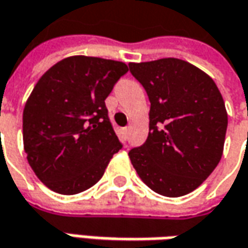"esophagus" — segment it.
Masks as SVG:
<instances>
[{
    "label": "esophagus",
    "instance_id": "1",
    "mask_svg": "<svg viewBox=\"0 0 248 248\" xmlns=\"http://www.w3.org/2000/svg\"><path fill=\"white\" fill-rule=\"evenodd\" d=\"M127 132H129V127H124V129H122V134H124V139H126V136H127Z\"/></svg>",
    "mask_w": 248,
    "mask_h": 248
}]
</instances>
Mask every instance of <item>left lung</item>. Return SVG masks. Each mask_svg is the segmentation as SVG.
Masks as SVG:
<instances>
[{"instance_id": "8db88e82", "label": "left lung", "mask_w": 248, "mask_h": 248, "mask_svg": "<svg viewBox=\"0 0 248 248\" xmlns=\"http://www.w3.org/2000/svg\"><path fill=\"white\" fill-rule=\"evenodd\" d=\"M129 68L151 103L148 139L129 152L133 167L159 195L192 192L224 152L228 114L221 92L201 68L174 57Z\"/></svg>"}]
</instances>
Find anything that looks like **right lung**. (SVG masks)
Listing matches in <instances>:
<instances>
[{
  "label": "right lung",
  "instance_id": "1",
  "mask_svg": "<svg viewBox=\"0 0 248 248\" xmlns=\"http://www.w3.org/2000/svg\"><path fill=\"white\" fill-rule=\"evenodd\" d=\"M127 70L122 62L70 56L39 78L23 111V144L32 171L49 189H89L122 148L106 98Z\"/></svg>",
  "mask_w": 248,
  "mask_h": 248
}]
</instances>
